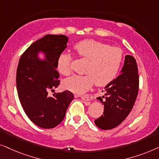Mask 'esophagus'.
Instances as JSON below:
<instances>
[{
	"label": "esophagus",
	"instance_id": "34e87169",
	"mask_svg": "<svg viewBox=\"0 0 159 159\" xmlns=\"http://www.w3.org/2000/svg\"><path fill=\"white\" fill-rule=\"evenodd\" d=\"M81 98L83 99V100H86V101H89L92 100V97L90 95H83V96H81Z\"/></svg>",
	"mask_w": 159,
	"mask_h": 159
}]
</instances>
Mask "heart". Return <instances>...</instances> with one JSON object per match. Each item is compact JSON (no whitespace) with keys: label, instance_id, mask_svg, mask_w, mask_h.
Returning a JSON list of instances; mask_svg holds the SVG:
<instances>
[{"label":"heart","instance_id":"obj_1","mask_svg":"<svg viewBox=\"0 0 159 159\" xmlns=\"http://www.w3.org/2000/svg\"><path fill=\"white\" fill-rule=\"evenodd\" d=\"M80 58L89 60L85 75H74L65 79L63 86L76 94H83L95 83L104 86L116 77L123 60V52L116 46H110L93 39L84 40L74 46ZM73 57L62 53L57 60V69L61 74L68 75L71 73Z\"/></svg>","mask_w":159,"mask_h":159}]
</instances>
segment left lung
Wrapping results in <instances>:
<instances>
[{"instance_id": "left-lung-1", "label": "left lung", "mask_w": 159, "mask_h": 159, "mask_svg": "<svg viewBox=\"0 0 159 159\" xmlns=\"http://www.w3.org/2000/svg\"><path fill=\"white\" fill-rule=\"evenodd\" d=\"M121 71L105 87V97H97L104 105V112L94 122L102 129H111L121 124L136 101L139 91V74L137 62L132 56L126 55ZM102 98L106 99L105 101Z\"/></svg>"}]
</instances>
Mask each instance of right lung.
I'll return each mask as SVG.
<instances>
[{
  "label": "right lung",
  "mask_w": 159,
  "mask_h": 159,
  "mask_svg": "<svg viewBox=\"0 0 159 159\" xmlns=\"http://www.w3.org/2000/svg\"><path fill=\"white\" fill-rule=\"evenodd\" d=\"M65 35H46L31 44L22 54L16 70V89L25 113L39 127L52 129L64 119L67 109L73 99L69 91L54 93L48 91L58 87L57 60L67 47ZM43 50L47 60L40 61L37 53Z\"/></svg>",
  "instance_id": "right-lung-1"
}]
</instances>
